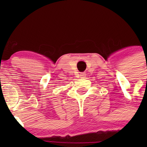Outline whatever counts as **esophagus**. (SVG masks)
Returning a JSON list of instances; mask_svg holds the SVG:
<instances>
[{
	"mask_svg": "<svg viewBox=\"0 0 147 147\" xmlns=\"http://www.w3.org/2000/svg\"><path fill=\"white\" fill-rule=\"evenodd\" d=\"M85 76H86V74H85V73H81V74H80V77L83 78L85 77Z\"/></svg>",
	"mask_w": 147,
	"mask_h": 147,
	"instance_id": "1",
	"label": "esophagus"
}]
</instances>
